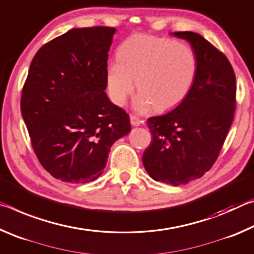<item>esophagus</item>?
Segmentation results:
<instances>
[{
    "label": "esophagus",
    "mask_w": 254,
    "mask_h": 254,
    "mask_svg": "<svg viewBox=\"0 0 254 254\" xmlns=\"http://www.w3.org/2000/svg\"><path fill=\"white\" fill-rule=\"evenodd\" d=\"M130 121H131V124H132L133 127H139V126H141V124L143 123V121H141L139 118L134 117V115H131Z\"/></svg>",
    "instance_id": "esophagus-1"
}]
</instances>
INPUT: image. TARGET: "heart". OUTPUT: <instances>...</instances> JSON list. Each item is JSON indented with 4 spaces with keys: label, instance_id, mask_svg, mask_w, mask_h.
<instances>
[{
    "label": "heart",
    "instance_id": "obj_1",
    "mask_svg": "<svg viewBox=\"0 0 254 254\" xmlns=\"http://www.w3.org/2000/svg\"><path fill=\"white\" fill-rule=\"evenodd\" d=\"M117 57L106 68L107 93L122 106L136 85L139 112L175 109L189 95L198 74L194 50L168 38L135 34L119 46Z\"/></svg>",
    "mask_w": 254,
    "mask_h": 254
}]
</instances>
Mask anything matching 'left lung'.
<instances>
[{"mask_svg":"<svg viewBox=\"0 0 254 254\" xmlns=\"http://www.w3.org/2000/svg\"><path fill=\"white\" fill-rule=\"evenodd\" d=\"M188 41L198 59L189 95L162 117L149 118L152 141L142 162L150 177L173 186L208 171L220 154L235 111V74L229 59L191 31L174 32Z\"/></svg>","mask_w":254,"mask_h":254,"instance_id":"1","label":"left lung"}]
</instances>
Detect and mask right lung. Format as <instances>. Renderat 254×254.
<instances>
[{"mask_svg":"<svg viewBox=\"0 0 254 254\" xmlns=\"http://www.w3.org/2000/svg\"><path fill=\"white\" fill-rule=\"evenodd\" d=\"M115 31L71 29L42 46L30 65L21 113L42 167L62 182L97 179L112 144L131 131L126 111L105 93Z\"/></svg>","mask_w":254,"mask_h":254,"instance_id":"obj_1","label":"right lung"}]
</instances>
